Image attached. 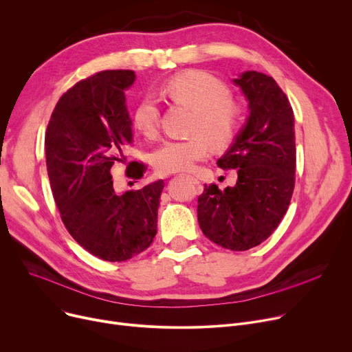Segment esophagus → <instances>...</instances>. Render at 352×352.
<instances>
[{
	"label": "esophagus",
	"mask_w": 352,
	"mask_h": 352,
	"mask_svg": "<svg viewBox=\"0 0 352 352\" xmlns=\"http://www.w3.org/2000/svg\"><path fill=\"white\" fill-rule=\"evenodd\" d=\"M188 178L192 181V184H195V185L201 186V182H199V179H198V178H195V177H188Z\"/></svg>",
	"instance_id": "34e87169"
}]
</instances>
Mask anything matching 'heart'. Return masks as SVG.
<instances>
[{
	"label": "heart",
	"mask_w": 352,
	"mask_h": 352,
	"mask_svg": "<svg viewBox=\"0 0 352 352\" xmlns=\"http://www.w3.org/2000/svg\"><path fill=\"white\" fill-rule=\"evenodd\" d=\"M166 96L175 104L194 111L186 140H166L151 155L153 166L161 174L190 171L214 148H226L235 140L243 119V110L230 98L226 83L202 70H186L166 82ZM160 106L151 96L135 104L131 123L144 137H154L160 127Z\"/></svg>",
	"instance_id": "1"
}]
</instances>
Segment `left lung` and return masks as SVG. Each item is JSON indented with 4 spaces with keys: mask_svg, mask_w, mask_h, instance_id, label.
I'll list each match as a JSON object with an SVG mask.
<instances>
[{
    "mask_svg": "<svg viewBox=\"0 0 352 352\" xmlns=\"http://www.w3.org/2000/svg\"><path fill=\"white\" fill-rule=\"evenodd\" d=\"M249 102V119L218 167L238 170L235 186L205 184L198 222L214 243L235 252L266 241L287 212L296 181L294 114L272 76L249 70L233 80Z\"/></svg>",
    "mask_w": 352,
    "mask_h": 352,
    "instance_id": "8db88e82",
    "label": "left lung"
}]
</instances>
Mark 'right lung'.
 Segmentation results:
<instances>
[{
	"mask_svg": "<svg viewBox=\"0 0 352 352\" xmlns=\"http://www.w3.org/2000/svg\"><path fill=\"white\" fill-rule=\"evenodd\" d=\"M133 70H103L78 82L56 103L45 133L46 170L60 219L89 253L123 262L146 250L157 233L164 181L116 192L114 164H126L133 143L124 90ZM147 166L131 161L126 175L143 178Z\"/></svg>",
	"mask_w": 352,
	"mask_h": 352,
	"instance_id": "right-lung-1",
	"label": "right lung"
}]
</instances>
